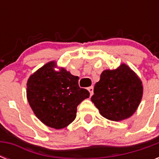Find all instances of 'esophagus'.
Segmentation results:
<instances>
[{
	"label": "esophagus",
	"mask_w": 159,
	"mask_h": 159,
	"mask_svg": "<svg viewBox=\"0 0 159 159\" xmlns=\"http://www.w3.org/2000/svg\"><path fill=\"white\" fill-rule=\"evenodd\" d=\"M87 90L89 91L90 95H91V96H92V95H93V90H94L93 87H89L88 88H87Z\"/></svg>",
	"instance_id": "1"
}]
</instances>
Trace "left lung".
Wrapping results in <instances>:
<instances>
[{
	"label": "left lung",
	"mask_w": 159,
	"mask_h": 159,
	"mask_svg": "<svg viewBox=\"0 0 159 159\" xmlns=\"http://www.w3.org/2000/svg\"><path fill=\"white\" fill-rule=\"evenodd\" d=\"M143 96L142 82L125 64L105 70L94 87L91 100L105 118L120 121L130 117Z\"/></svg>",
	"instance_id": "obj_1"
}]
</instances>
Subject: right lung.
<instances>
[{"instance_id": "right-lung-1", "label": "right lung", "mask_w": 159, "mask_h": 159, "mask_svg": "<svg viewBox=\"0 0 159 159\" xmlns=\"http://www.w3.org/2000/svg\"><path fill=\"white\" fill-rule=\"evenodd\" d=\"M50 62L30 76L27 82V99L35 116L51 128H65L74 120L77 107L90 97L78 85L79 77L64 68L56 72Z\"/></svg>"}]
</instances>
